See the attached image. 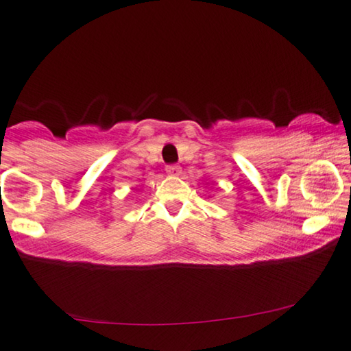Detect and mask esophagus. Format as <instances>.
I'll return each mask as SVG.
<instances>
[{
	"instance_id": "esophagus-1",
	"label": "esophagus",
	"mask_w": 351,
	"mask_h": 351,
	"mask_svg": "<svg viewBox=\"0 0 351 351\" xmlns=\"http://www.w3.org/2000/svg\"><path fill=\"white\" fill-rule=\"evenodd\" d=\"M165 171L169 175H171V176H178L181 173V169L178 165H167V169H165Z\"/></svg>"
}]
</instances>
